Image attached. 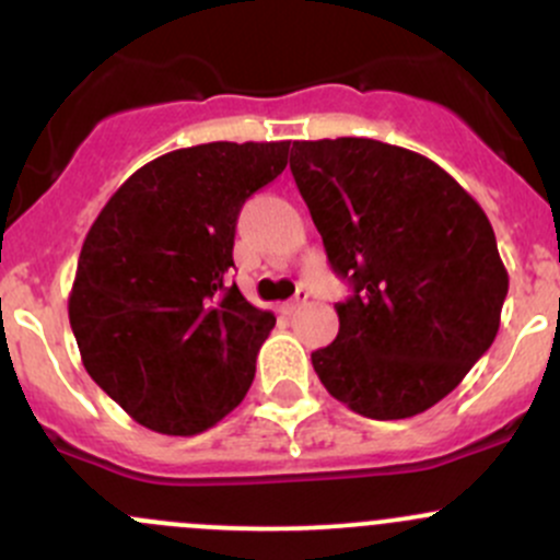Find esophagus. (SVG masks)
<instances>
[{"mask_svg": "<svg viewBox=\"0 0 560 560\" xmlns=\"http://www.w3.org/2000/svg\"><path fill=\"white\" fill-rule=\"evenodd\" d=\"M306 299H310V291H306V288H304V285H299L296 296H293V299H291V302H285V304H282V310H285V312H288V315H291V312H296V310H299V306H302V304L306 302Z\"/></svg>", "mask_w": 560, "mask_h": 560, "instance_id": "esophagus-1", "label": "esophagus"}]
</instances>
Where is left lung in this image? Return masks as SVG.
<instances>
[{"label":"left lung","mask_w":560,"mask_h":560,"mask_svg":"<svg viewBox=\"0 0 560 560\" xmlns=\"http://www.w3.org/2000/svg\"><path fill=\"white\" fill-rule=\"evenodd\" d=\"M291 173L330 267L352 282L323 387L369 419L443 400L494 341L508 269L483 208L432 160L374 138L293 141Z\"/></svg>","instance_id":"left-lung-1"}]
</instances>
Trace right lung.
<instances>
[{"label": "right lung", "instance_id": "right-lung-1", "mask_svg": "<svg viewBox=\"0 0 560 560\" xmlns=\"http://www.w3.org/2000/svg\"><path fill=\"white\" fill-rule=\"evenodd\" d=\"M291 141H213L138 167L82 243L69 323L85 371L138 424L197 435L248 393L275 315L224 285L243 202Z\"/></svg>", "mask_w": 560, "mask_h": 560}]
</instances>
